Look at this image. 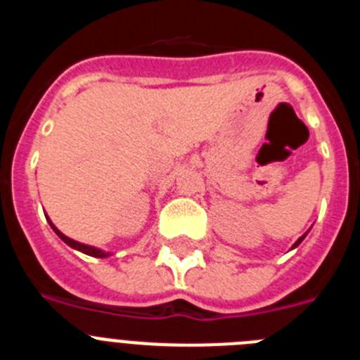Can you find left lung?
Segmentation results:
<instances>
[{"mask_svg": "<svg viewBox=\"0 0 360 360\" xmlns=\"http://www.w3.org/2000/svg\"><path fill=\"white\" fill-rule=\"evenodd\" d=\"M303 238H304V236H303ZM303 238H299V240H297V241H295V245H294V247H297V245H299V243H301V241H303Z\"/></svg>", "mask_w": 360, "mask_h": 360, "instance_id": "1", "label": "left lung"}]
</instances>
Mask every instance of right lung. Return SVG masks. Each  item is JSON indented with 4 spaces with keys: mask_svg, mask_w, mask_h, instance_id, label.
<instances>
[{
    "mask_svg": "<svg viewBox=\"0 0 360 360\" xmlns=\"http://www.w3.org/2000/svg\"><path fill=\"white\" fill-rule=\"evenodd\" d=\"M49 224H50V227H52L53 231H56L57 236L61 238V240L65 241V243H68L70 247H73V249L81 250V252L88 254V256H94V257H106V256H110V254L104 252V250H98V249H95V247H90V245H84V243H79V241L70 240V238H68V236H65V234H63V232L59 231V229H57L56 225H53L52 221H50V219H49Z\"/></svg>",
    "mask_w": 360,
    "mask_h": 360,
    "instance_id": "right-lung-1",
    "label": "right lung"
}]
</instances>
